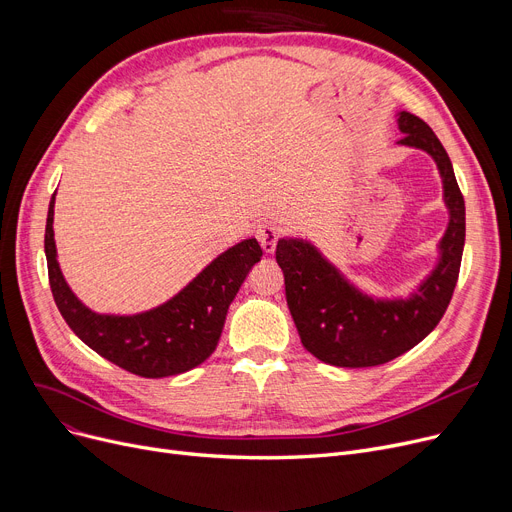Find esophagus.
I'll use <instances>...</instances> for the list:
<instances>
[{"label": "esophagus", "instance_id": "obj_1", "mask_svg": "<svg viewBox=\"0 0 512 512\" xmlns=\"http://www.w3.org/2000/svg\"><path fill=\"white\" fill-rule=\"evenodd\" d=\"M282 234V226L276 222H263L257 230V238H259V245L265 253H274L276 251V242Z\"/></svg>", "mask_w": 512, "mask_h": 512}]
</instances>
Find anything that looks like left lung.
<instances>
[{"label":"left lung","mask_w":512,"mask_h":512,"mask_svg":"<svg viewBox=\"0 0 512 512\" xmlns=\"http://www.w3.org/2000/svg\"><path fill=\"white\" fill-rule=\"evenodd\" d=\"M402 147L436 161L448 226L438 261L407 297H375L348 280L311 240L280 238L276 261L284 272L286 303L307 351L336 367H373L411 351L432 332L452 299L465 247V201L450 157L421 118L398 112Z\"/></svg>","instance_id":"obj_1"}]
</instances>
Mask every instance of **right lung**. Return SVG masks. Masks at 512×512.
<instances>
[{"label":"right lung","instance_id":"obj_1","mask_svg":"<svg viewBox=\"0 0 512 512\" xmlns=\"http://www.w3.org/2000/svg\"><path fill=\"white\" fill-rule=\"evenodd\" d=\"M53 205L49 201L45 226V257L49 286L70 330L103 359L141 375L168 378L201 365L218 346L230 303L251 267L261 261L257 238L215 257L172 299L149 311L132 315L97 313L80 301L68 286L53 238Z\"/></svg>","mask_w":512,"mask_h":512}]
</instances>
